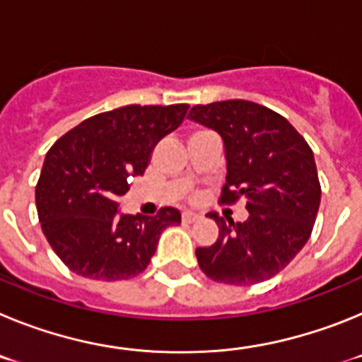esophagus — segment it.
<instances>
[{
	"instance_id": "obj_1",
	"label": "esophagus",
	"mask_w": 362,
	"mask_h": 362,
	"mask_svg": "<svg viewBox=\"0 0 362 362\" xmlns=\"http://www.w3.org/2000/svg\"><path fill=\"white\" fill-rule=\"evenodd\" d=\"M181 219H183V223H194V221L199 219V214L190 212V210H187V212L181 214Z\"/></svg>"
}]
</instances>
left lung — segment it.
<instances>
[{
	"label": "left lung",
	"mask_w": 362,
	"mask_h": 362,
	"mask_svg": "<svg viewBox=\"0 0 362 362\" xmlns=\"http://www.w3.org/2000/svg\"><path fill=\"white\" fill-rule=\"evenodd\" d=\"M190 119L221 134L226 183L219 203L246 199L245 223L209 212L219 226L197 263L216 283L248 286L277 276L308 241L321 203V183L306 139L277 112L245 99L194 105Z\"/></svg>",
	"instance_id": "8db88e82"
}]
</instances>
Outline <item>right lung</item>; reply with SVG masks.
Segmentation results:
<instances>
[{
	"label": "right lung",
	"instance_id": "right-lung-1",
	"mask_svg": "<svg viewBox=\"0 0 362 362\" xmlns=\"http://www.w3.org/2000/svg\"><path fill=\"white\" fill-rule=\"evenodd\" d=\"M187 110V103L127 105L88 117L50 146L36 185L37 217L69 270L98 281L132 279L148 267L163 230L181 223L172 206L153 217L119 216L117 199Z\"/></svg>",
	"mask_w": 362,
	"mask_h": 362
}]
</instances>
